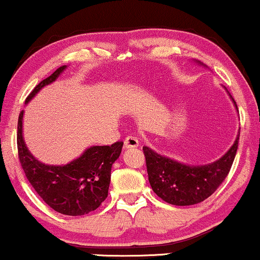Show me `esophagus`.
I'll return each instance as SVG.
<instances>
[{
  "label": "esophagus",
  "instance_id": "1",
  "mask_svg": "<svg viewBox=\"0 0 260 260\" xmlns=\"http://www.w3.org/2000/svg\"><path fill=\"white\" fill-rule=\"evenodd\" d=\"M139 145V140L137 137L134 136H127L126 138H124V142H123V147L124 149H131V148H137Z\"/></svg>",
  "mask_w": 260,
  "mask_h": 260
}]
</instances>
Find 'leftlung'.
<instances>
[{
	"instance_id": "8db88e82",
	"label": "left lung",
	"mask_w": 260,
	"mask_h": 260,
	"mask_svg": "<svg viewBox=\"0 0 260 260\" xmlns=\"http://www.w3.org/2000/svg\"><path fill=\"white\" fill-rule=\"evenodd\" d=\"M238 139L240 134L221 159L203 166L184 165L144 147L143 153L151 188L157 197L172 205L183 207L205 201L228 177L237 153Z\"/></svg>"
}]
</instances>
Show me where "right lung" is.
Returning <instances> with one entry per match:
<instances>
[{"mask_svg":"<svg viewBox=\"0 0 260 260\" xmlns=\"http://www.w3.org/2000/svg\"><path fill=\"white\" fill-rule=\"evenodd\" d=\"M64 68L66 66H61L51 76L41 80L28 95L25 103H29L43 86L56 80ZM22 120L23 111L18 117V157L39 197L63 215H85L99 208L107 198L112 164L120 156L123 142L86 149L82 156L64 166L45 165L26 149L22 136Z\"/></svg>","mask_w":260,"mask_h":260,"instance_id":"add662e5","label":"right lung"}]
</instances>
